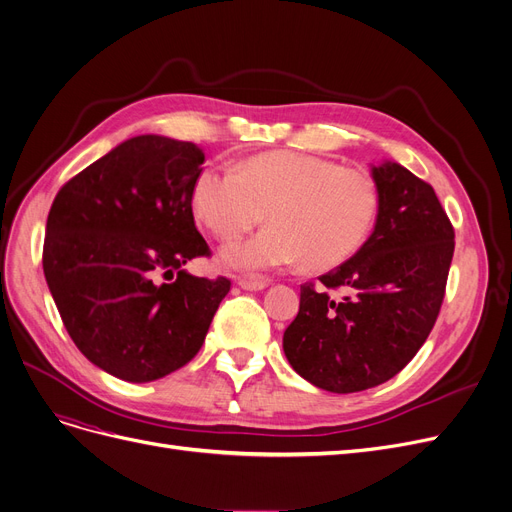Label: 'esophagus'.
Instances as JSON below:
<instances>
[{
	"instance_id": "esophagus-1",
	"label": "esophagus",
	"mask_w": 512,
	"mask_h": 512,
	"mask_svg": "<svg viewBox=\"0 0 512 512\" xmlns=\"http://www.w3.org/2000/svg\"><path fill=\"white\" fill-rule=\"evenodd\" d=\"M268 280H251V278H240L238 286L244 288V291H263L265 286H268Z\"/></svg>"
}]
</instances>
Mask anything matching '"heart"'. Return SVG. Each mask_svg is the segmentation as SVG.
I'll use <instances>...</instances> for the list:
<instances>
[{"label": "heart", "mask_w": 512, "mask_h": 512, "mask_svg": "<svg viewBox=\"0 0 512 512\" xmlns=\"http://www.w3.org/2000/svg\"><path fill=\"white\" fill-rule=\"evenodd\" d=\"M194 215L221 240L251 230L268 211L270 226L228 242L221 263L263 274L301 263L330 270L362 249L379 215V190L360 169L301 152H265L234 169H205L192 188Z\"/></svg>", "instance_id": "b5f03b06"}]
</instances>
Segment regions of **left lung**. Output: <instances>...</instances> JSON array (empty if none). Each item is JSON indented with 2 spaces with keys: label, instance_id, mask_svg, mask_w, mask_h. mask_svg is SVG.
I'll return each mask as SVG.
<instances>
[{
  "label": "left lung",
  "instance_id": "1",
  "mask_svg": "<svg viewBox=\"0 0 512 512\" xmlns=\"http://www.w3.org/2000/svg\"><path fill=\"white\" fill-rule=\"evenodd\" d=\"M379 215L362 249L301 286L284 355L305 381L330 393L381 385L427 341L446 295L454 228L435 190L399 163L370 167ZM326 287L346 295L330 298Z\"/></svg>",
  "mask_w": 512,
  "mask_h": 512
}]
</instances>
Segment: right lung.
<instances>
[{
	"label": "right lung",
	"instance_id": "1",
	"mask_svg": "<svg viewBox=\"0 0 512 512\" xmlns=\"http://www.w3.org/2000/svg\"><path fill=\"white\" fill-rule=\"evenodd\" d=\"M203 163L196 144L146 133L85 167L52 203L48 288L79 351L121 381L150 383L186 366L230 291L224 276L182 270L209 255L192 215Z\"/></svg>",
	"mask_w": 512,
	"mask_h": 512
}]
</instances>
